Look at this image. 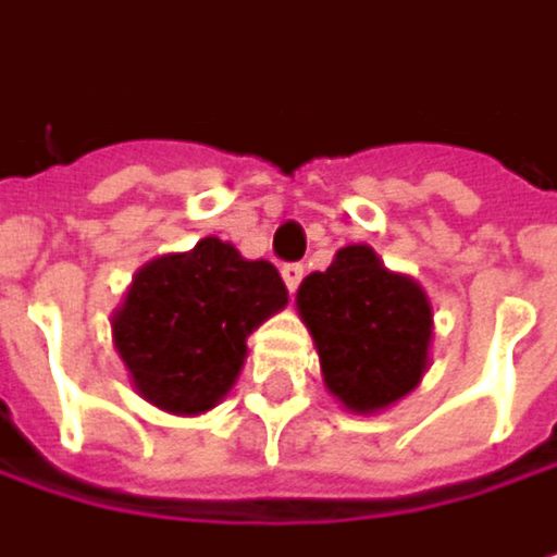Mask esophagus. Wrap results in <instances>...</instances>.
<instances>
[{"mask_svg": "<svg viewBox=\"0 0 557 557\" xmlns=\"http://www.w3.org/2000/svg\"><path fill=\"white\" fill-rule=\"evenodd\" d=\"M281 273H284L287 290L294 294V290L300 287V281H304V273H307V270H304V263H284V270H281Z\"/></svg>", "mask_w": 557, "mask_h": 557, "instance_id": "34e87169", "label": "esophagus"}]
</instances>
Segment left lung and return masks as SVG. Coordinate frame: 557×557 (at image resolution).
Returning a JSON list of instances; mask_svg holds the SVG:
<instances>
[{"label": "left lung", "instance_id": "left-lung-1", "mask_svg": "<svg viewBox=\"0 0 557 557\" xmlns=\"http://www.w3.org/2000/svg\"><path fill=\"white\" fill-rule=\"evenodd\" d=\"M297 310L320 352L326 389L349 412L393 406L429 370V297L367 244L336 250L323 273H310L297 290Z\"/></svg>", "mask_w": 557, "mask_h": 557}]
</instances>
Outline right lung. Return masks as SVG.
<instances>
[{
  "label": "right lung",
  "mask_w": 557,
  "mask_h": 557,
  "mask_svg": "<svg viewBox=\"0 0 557 557\" xmlns=\"http://www.w3.org/2000/svg\"><path fill=\"white\" fill-rule=\"evenodd\" d=\"M284 304L287 287L273 263L205 237L135 273L111 317V339L151 406L197 416L227 396L247 360V336Z\"/></svg>",
  "instance_id": "1"
}]
</instances>
